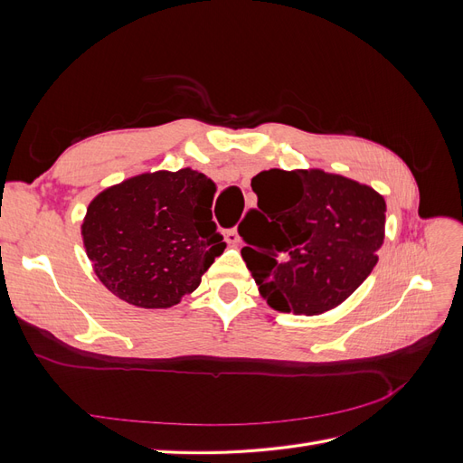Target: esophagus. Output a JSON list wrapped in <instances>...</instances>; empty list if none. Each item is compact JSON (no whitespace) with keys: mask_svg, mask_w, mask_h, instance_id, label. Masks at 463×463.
Listing matches in <instances>:
<instances>
[{"mask_svg":"<svg viewBox=\"0 0 463 463\" xmlns=\"http://www.w3.org/2000/svg\"><path fill=\"white\" fill-rule=\"evenodd\" d=\"M226 241L230 245H237V243L241 241V237H240V233H237V230H228L226 232Z\"/></svg>","mask_w":463,"mask_h":463,"instance_id":"34e87169","label":"esophagus"}]
</instances>
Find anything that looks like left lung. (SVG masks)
Segmentation results:
<instances>
[{"label":"left lung","mask_w":463,"mask_h":463,"mask_svg":"<svg viewBox=\"0 0 463 463\" xmlns=\"http://www.w3.org/2000/svg\"><path fill=\"white\" fill-rule=\"evenodd\" d=\"M257 210L240 226L241 257L279 313L320 315L365 282L384 241L383 194L322 170H269L250 181Z\"/></svg>","instance_id":"obj_1"}]
</instances>
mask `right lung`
Returning a JSON list of instances; mask_svg holds the SVG:
<instances>
[{"label": "right lung", "instance_id": "1", "mask_svg": "<svg viewBox=\"0 0 463 463\" xmlns=\"http://www.w3.org/2000/svg\"><path fill=\"white\" fill-rule=\"evenodd\" d=\"M216 185L204 174H141L98 193L80 235L98 279L143 309H167L199 288L226 249L213 222Z\"/></svg>", "mask_w": 463, "mask_h": 463}]
</instances>
